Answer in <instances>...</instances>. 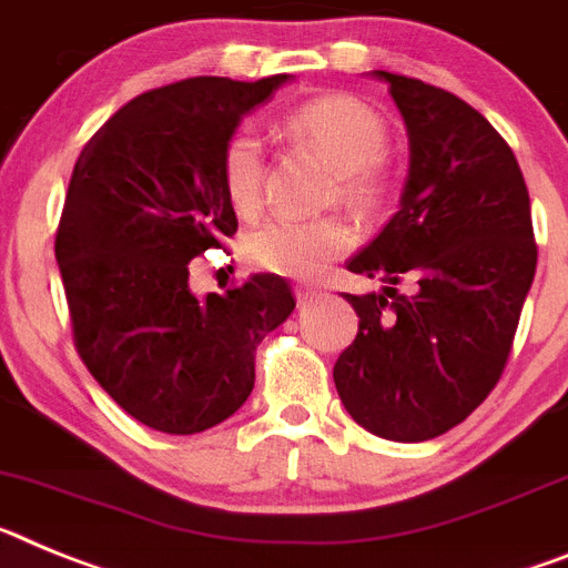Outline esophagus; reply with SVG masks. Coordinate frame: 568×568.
<instances>
[{
    "mask_svg": "<svg viewBox=\"0 0 568 568\" xmlns=\"http://www.w3.org/2000/svg\"><path fill=\"white\" fill-rule=\"evenodd\" d=\"M323 297V291L314 288V285H300L297 288V303L305 305V303H314V300Z\"/></svg>",
    "mask_w": 568,
    "mask_h": 568,
    "instance_id": "esophagus-1",
    "label": "esophagus"
}]
</instances>
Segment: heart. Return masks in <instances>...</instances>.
<instances>
[{
  "label": "heart",
  "instance_id": "obj_1",
  "mask_svg": "<svg viewBox=\"0 0 568 568\" xmlns=\"http://www.w3.org/2000/svg\"><path fill=\"white\" fill-rule=\"evenodd\" d=\"M291 140L308 148L334 174V194L343 205L359 216H372L386 202L388 182L379 165L386 151L388 131L379 113L366 102L328 93L320 100L305 102L291 113ZM223 191L236 214H254L263 202L265 151L254 128H236L223 148L220 162ZM354 234L343 220H265L245 234L243 254L248 265L280 277L308 280L325 265L352 248Z\"/></svg>",
  "mask_w": 568,
  "mask_h": 568
}]
</instances>
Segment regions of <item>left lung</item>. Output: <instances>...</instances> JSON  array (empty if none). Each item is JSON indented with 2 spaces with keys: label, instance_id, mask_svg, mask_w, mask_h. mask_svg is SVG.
Here are the masks:
<instances>
[{
  "label": "left lung",
  "instance_id": "8db88e82",
  "mask_svg": "<svg viewBox=\"0 0 568 568\" xmlns=\"http://www.w3.org/2000/svg\"><path fill=\"white\" fill-rule=\"evenodd\" d=\"M372 77L388 82L406 122L408 176L400 211L348 260L386 285L343 294L359 332L334 363V386L366 432L420 443L466 420L500 379L537 268L531 205L511 148L480 111L420 79Z\"/></svg>",
  "mask_w": 568,
  "mask_h": 568
}]
</instances>
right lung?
I'll return each mask as SVG.
<instances>
[{"mask_svg":"<svg viewBox=\"0 0 568 568\" xmlns=\"http://www.w3.org/2000/svg\"><path fill=\"white\" fill-rule=\"evenodd\" d=\"M291 77H194L122 105L73 165L57 231L77 352L134 420L196 434L229 420L254 388V354L294 312L291 285L189 288V263L236 214L220 162L245 113Z\"/></svg>","mask_w":568,"mask_h":568,"instance_id":"right-lung-1","label":"right lung"}]
</instances>
